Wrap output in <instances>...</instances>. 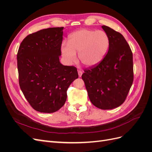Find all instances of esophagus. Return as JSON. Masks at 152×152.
Returning a JSON list of instances; mask_svg holds the SVG:
<instances>
[{"label": "esophagus", "instance_id": "esophagus-1", "mask_svg": "<svg viewBox=\"0 0 152 152\" xmlns=\"http://www.w3.org/2000/svg\"><path fill=\"white\" fill-rule=\"evenodd\" d=\"M78 74H79V77H80L82 75V72L80 70H78Z\"/></svg>", "mask_w": 152, "mask_h": 152}]
</instances>
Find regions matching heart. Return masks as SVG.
<instances>
[{"mask_svg":"<svg viewBox=\"0 0 152 152\" xmlns=\"http://www.w3.org/2000/svg\"><path fill=\"white\" fill-rule=\"evenodd\" d=\"M109 47L110 39L104 31L82 29L69 36L68 44H61V52L68 65L76 61V53H79L82 64L87 67H93L103 60Z\"/></svg>","mask_w":152,"mask_h":152,"instance_id":"1","label":"heart"}]
</instances>
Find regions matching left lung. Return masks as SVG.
Wrapping results in <instances>:
<instances>
[{"mask_svg":"<svg viewBox=\"0 0 152 152\" xmlns=\"http://www.w3.org/2000/svg\"><path fill=\"white\" fill-rule=\"evenodd\" d=\"M102 27L110 39L108 51L99 65L84 70L82 79L91 103L98 108L111 110L124 102L132 84V53L121 34Z\"/></svg>","mask_w":152,"mask_h":152,"instance_id":"left-lung-1","label":"left lung"}]
</instances>
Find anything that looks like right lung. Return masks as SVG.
Returning <instances> with one entry per match:
<instances>
[{"instance_id":"right-lung-1","label":"right lung","mask_w":152,"mask_h":152,"mask_svg":"<svg viewBox=\"0 0 152 152\" xmlns=\"http://www.w3.org/2000/svg\"><path fill=\"white\" fill-rule=\"evenodd\" d=\"M64 27L43 29L26 36L17 54L21 90L36 111L53 113L67 98L70 85L79 77L77 68L59 61Z\"/></svg>"}]
</instances>
